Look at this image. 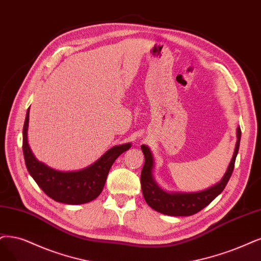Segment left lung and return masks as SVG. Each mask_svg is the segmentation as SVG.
<instances>
[{
	"instance_id": "obj_1",
	"label": "left lung",
	"mask_w": 261,
	"mask_h": 261,
	"mask_svg": "<svg viewBox=\"0 0 261 261\" xmlns=\"http://www.w3.org/2000/svg\"><path fill=\"white\" fill-rule=\"evenodd\" d=\"M237 138L233 157L229 163L224 177L216 185L198 192H167L162 190L152 176L153 159L150 149L145 145H142L141 148L144 157H145V163H144L141 173V186L146 203L159 213L170 216H190L207 206L219 194H221L232 174L240 147V127L237 129Z\"/></svg>"
}]
</instances>
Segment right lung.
<instances>
[{"label": "right lung", "mask_w": 261, "mask_h": 261, "mask_svg": "<svg viewBox=\"0 0 261 261\" xmlns=\"http://www.w3.org/2000/svg\"><path fill=\"white\" fill-rule=\"evenodd\" d=\"M28 109L23 124L22 149L27 169L45 194L57 202L66 204H84L98 198L115 160L131 147V143L114 146L90 167L75 171H56L35 159L28 144Z\"/></svg>", "instance_id": "add662e5"}]
</instances>
